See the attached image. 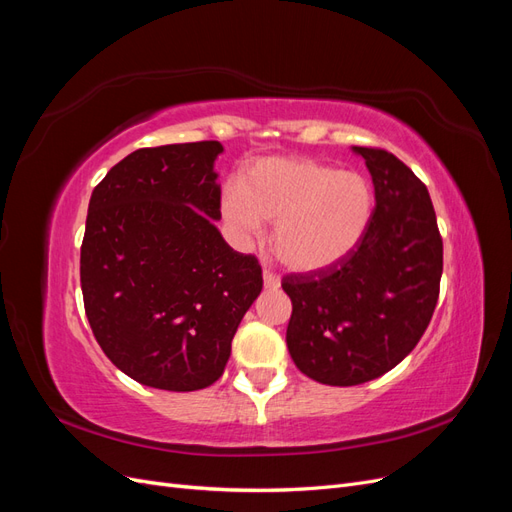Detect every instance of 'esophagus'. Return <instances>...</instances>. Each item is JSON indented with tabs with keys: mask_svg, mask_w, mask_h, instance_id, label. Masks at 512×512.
I'll list each match as a JSON object with an SVG mask.
<instances>
[{
	"mask_svg": "<svg viewBox=\"0 0 512 512\" xmlns=\"http://www.w3.org/2000/svg\"><path fill=\"white\" fill-rule=\"evenodd\" d=\"M262 280H265V288H267V290H277V288H280V277H277V275L271 273V271L262 273Z\"/></svg>",
	"mask_w": 512,
	"mask_h": 512,
	"instance_id": "esophagus-1",
	"label": "esophagus"
}]
</instances>
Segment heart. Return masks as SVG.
<instances>
[{"instance_id":"b5f03b06","label":"heart","mask_w":512,"mask_h":512,"mask_svg":"<svg viewBox=\"0 0 512 512\" xmlns=\"http://www.w3.org/2000/svg\"><path fill=\"white\" fill-rule=\"evenodd\" d=\"M374 190L356 170H337L307 158H262L247 164L239 185L222 194V215L241 241L262 220L275 222L271 245L292 271L337 265L365 237Z\"/></svg>"}]
</instances>
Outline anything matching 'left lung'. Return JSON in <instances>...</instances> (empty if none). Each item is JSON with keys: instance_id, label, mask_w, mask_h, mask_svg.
Listing matches in <instances>:
<instances>
[{"instance_id": "1", "label": "left lung", "mask_w": 512, "mask_h": 512, "mask_svg": "<svg viewBox=\"0 0 512 512\" xmlns=\"http://www.w3.org/2000/svg\"><path fill=\"white\" fill-rule=\"evenodd\" d=\"M352 149L376 190L365 237L337 265L282 280L292 301V361L331 386L369 382L404 361L433 316L442 277V237L425 183L386 149Z\"/></svg>"}]
</instances>
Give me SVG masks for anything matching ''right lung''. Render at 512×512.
<instances>
[{"instance_id": "add662e5", "label": "right lung", "mask_w": 512, "mask_h": 512, "mask_svg": "<svg viewBox=\"0 0 512 512\" xmlns=\"http://www.w3.org/2000/svg\"><path fill=\"white\" fill-rule=\"evenodd\" d=\"M218 141L136 149L89 200L81 245L85 314L132 380L198 391L224 374L232 337L262 290L252 254L224 241Z\"/></svg>"}]
</instances>
